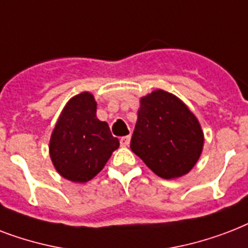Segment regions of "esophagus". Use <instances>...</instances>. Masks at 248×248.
Segmentation results:
<instances>
[{
	"mask_svg": "<svg viewBox=\"0 0 248 248\" xmlns=\"http://www.w3.org/2000/svg\"><path fill=\"white\" fill-rule=\"evenodd\" d=\"M129 142H130V134L129 136H125V137L120 138V145L124 146V147L129 145Z\"/></svg>",
	"mask_w": 248,
	"mask_h": 248,
	"instance_id": "obj_1",
	"label": "esophagus"
}]
</instances>
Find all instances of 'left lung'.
Wrapping results in <instances>:
<instances>
[{
  "instance_id": "obj_1",
  "label": "left lung",
  "mask_w": 248,
  "mask_h": 248,
  "mask_svg": "<svg viewBox=\"0 0 248 248\" xmlns=\"http://www.w3.org/2000/svg\"><path fill=\"white\" fill-rule=\"evenodd\" d=\"M130 149L159 177L189 173L202 154L204 136L195 115L173 94L156 89L141 98Z\"/></svg>"
}]
</instances>
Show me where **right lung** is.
<instances>
[{"label":"right lung","instance_id":"obj_1","mask_svg":"<svg viewBox=\"0 0 248 248\" xmlns=\"http://www.w3.org/2000/svg\"><path fill=\"white\" fill-rule=\"evenodd\" d=\"M119 147L108 124L97 118L93 94L72 97L61 112L50 137L49 153L55 170L72 182H88L97 176Z\"/></svg>","mask_w":248,"mask_h":248}]
</instances>
